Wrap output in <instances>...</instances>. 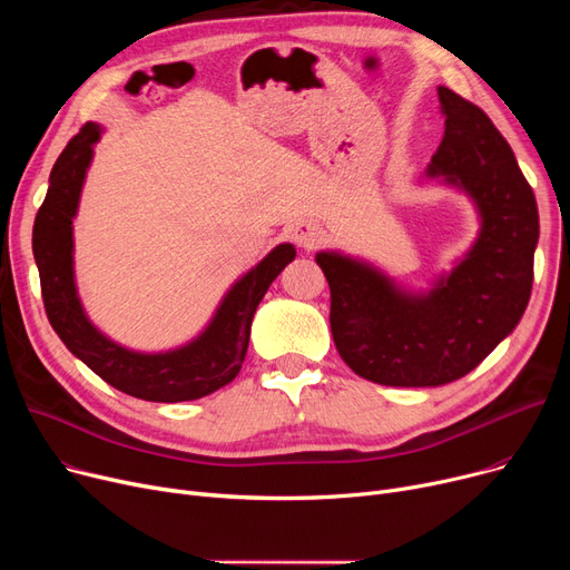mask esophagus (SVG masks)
Masks as SVG:
<instances>
[{"mask_svg":"<svg viewBox=\"0 0 570 570\" xmlns=\"http://www.w3.org/2000/svg\"><path fill=\"white\" fill-rule=\"evenodd\" d=\"M291 237H293V243L297 247H303V249L309 252V249H316L323 243V230L314 222H301V224L293 226Z\"/></svg>","mask_w":570,"mask_h":570,"instance_id":"34e87169","label":"esophagus"}]
</instances>
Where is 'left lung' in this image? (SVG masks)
Segmentation results:
<instances>
[{"label":"left lung","mask_w":570,"mask_h":570,"mask_svg":"<svg viewBox=\"0 0 570 570\" xmlns=\"http://www.w3.org/2000/svg\"><path fill=\"white\" fill-rule=\"evenodd\" d=\"M439 101L445 131L428 173L464 187L481 209L469 256L430 295H406L365 263L316 254L342 361L393 387L445 385L481 365L520 323L533 284L538 207L511 145L453 89L439 87Z\"/></svg>","instance_id":"obj_1"}]
</instances>
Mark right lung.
Listing matches in <instances>:
<instances>
[{"label":"right lung","instance_id":"1","mask_svg":"<svg viewBox=\"0 0 570 570\" xmlns=\"http://www.w3.org/2000/svg\"><path fill=\"white\" fill-rule=\"evenodd\" d=\"M99 134L97 125L87 122L69 140L52 166L50 187L35 219L32 249L48 321L65 346L117 391L168 404L205 397L230 383L243 367L254 312L269 284L295 258V249L279 245L269 252L228 291L213 323L191 344L155 355L117 346L87 321L73 284L71 222Z\"/></svg>","mask_w":570,"mask_h":570}]
</instances>
